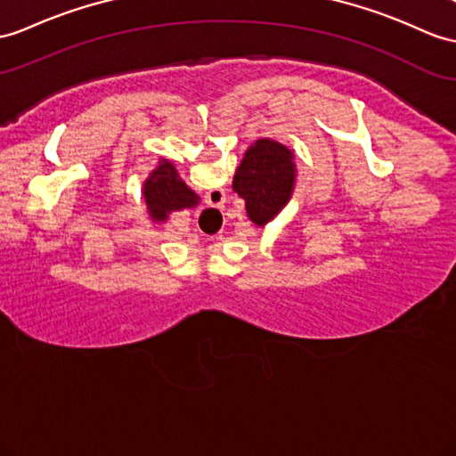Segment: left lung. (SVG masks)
<instances>
[{
    "instance_id": "1",
    "label": "left lung",
    "mask_w": 456,
    "mask_h": 456,
    "mask_svg": "<svg viewBox=\"0 0 456 456\" xmlns=\"http://www.w3.org/2000/svg\"><path fill=\"white\" fill-rule=\"evenodd\" d=\"M296 154L274 139H257L243 154L232 190L246 201L248 218L265 226L290 203L296 190Z\"/></svg>"
}]
</instances>
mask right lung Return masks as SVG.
<instances>
[{"label": "right lung", "mask_w": 456, "mask_h": 456, "mask_svg": "<svg viewBox=\"0 0 456 456\" xmlns=\"http://www.w3.org/2000/svg\"><path fill=\"white\" fill-rule=\"evenodd\" d=\"M141 191L152 222H166L175 210L193 208L201 201V197L182 180L175 166L166 159L159 160Z\"/></svg>", "instance_id": "obj_1"}]
</instances>
